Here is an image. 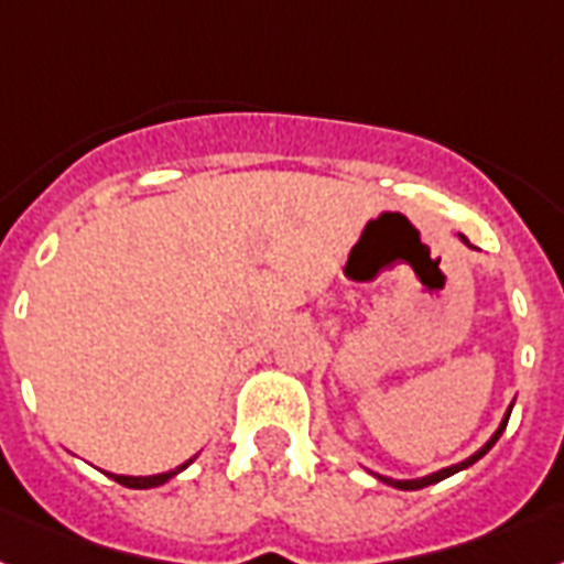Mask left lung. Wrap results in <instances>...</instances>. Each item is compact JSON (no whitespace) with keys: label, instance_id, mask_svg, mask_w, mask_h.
<instances>
[{"label":"left lung","instance_id":"left-lung-1","mask_svg":"<svg viewBox=\"0 0 564 564\" xmlns=\"http://www.w3.org/2000/svg\"><path fill=\"white\" fill-rule=\"evenodd\" d=\"M458 239L464 241L467 248H473V245H469V241H467V236H458ZM513 403H516V400H513ZM513 403L507 406L505 417H501V423H499V430L492 432L490 441H487V444H484L481 449H478V453H473V455H469V458L458 460V464H453V467H444V469H438V473H432V476H423V478H389V476H380V473H371V476H375L377 481L389 484V487H398V490H421V487H430V484H438V481H444V478H449V476H455V473H460V469L473 467V464H476L478 458H484V455L490 453L492 444H496V441L501 438V432H505L507 421H510V412H513Z\"/></svg>","mask_w":564,"mask_h":564}]
</instances>
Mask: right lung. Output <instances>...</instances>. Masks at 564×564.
Segmentation results:
<instances>
[{"label": "right lung", "mask_w": 564, "mask_h": 564, "mask_svg": "<svg viewBox=\"0 0 564 564\" xmlns=\"http://www.w3.org/2000/svg\"><path fill=\"white\" fill-rule=\"evenodd\" d=\"M193 460H195V455L189 460H184L181 467L170 469V473H158V476H118V473H106V476L115 478V481L123 484V487H132V490H149V487H161V484H166L170 478L178 476V473H184V469H187Z\"/></svg>", "instance_id": "1"}]
</instances>
